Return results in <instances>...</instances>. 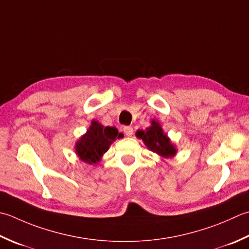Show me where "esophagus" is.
Here are the masks:
<instances>
[{"mask_svg": "<svg viewBox=\"0 0 249 249\" xmlns=\"http://www.w3.org/2000/svg\"><path fill=\"white\" fill-rule=\"evenodd\" d=\"M123 130H124V133H125L126 136H131L134 133V129H133V127H130V126H124Z\"/></svg>", "mask_w": 249, "mask_h": 249, "instance_id": "34e87169", "label": "esophagus"}]
</instances>
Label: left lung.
I'll use <instances>...</instances> for the list:
<instances>
[{
    "instance_id": "8db88e82",
    "label": "left lung",
    "mask_w": 249,
    "mask_h": 249,
    "mask_svg": "<svg viewBox=\"0 0 249 249\" xmlns=\"http://www.w3.org/2000/svg\"><path fill=\"white\" fill-rule=\"evenodd\" d=\"M136 136L138 138L142 139L144 144L147 147L157 152L158 154L162 155L164 158L174 157L176 153V149L174 148V145L170 143V141L166 135L163 133V129L160 128V124L158 122L152 121V125L151 127L147 128V130H138L136 133Z\"/></svg>"
}]
</instances>
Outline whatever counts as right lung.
<instances>
[{"label": "right lung", "instance_id": "right-lung-1", "mask_svg": "<svg viewBox=\"0 0 249 249\" xmlns=\"http://www.w3.org/2000/svg\"><path fill=\"white\" fill-rule=\"evenodd\" d=\"M116 138H121V134L115 127H105L92 121L87 133L76 142V153L83 162L96 164Z\"/></svg>", "mask_w": 249, "mask_h": 249}]
</instances>
